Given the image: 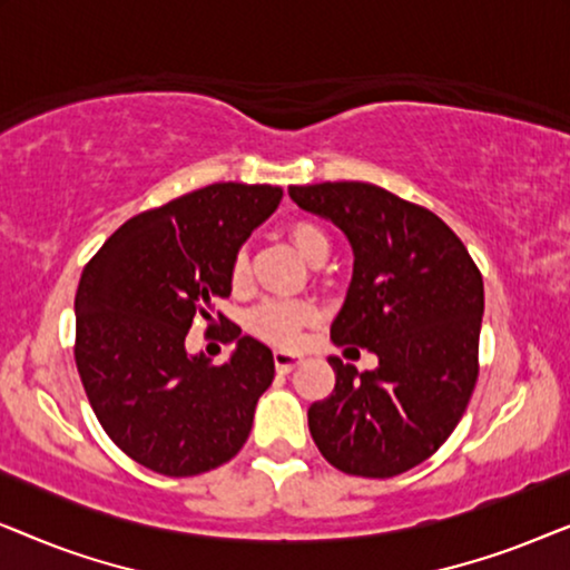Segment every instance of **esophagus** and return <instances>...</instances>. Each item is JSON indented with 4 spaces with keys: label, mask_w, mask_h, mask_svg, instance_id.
Instances as JSON below:
<instances>
[{
    "label": "esophagus",
    "mask_w": 570,
    "mask_h": 570,
    "mask_svg": "<svg viewBox=\"0 0 570 570\" xmlns=\"http://www.w3.org/2000/svg\"><path fill=\"white\" fill-rule=\"evenodd\" d=\"M303 363L301 353H291V350H275V368L279 373H291L295 365Z\"/></svg>",
    "instance_id": "1"
}]
</instances>
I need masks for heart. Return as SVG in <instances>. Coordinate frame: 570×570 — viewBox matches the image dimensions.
Here are the masks:
<instances>
[{"mask_svg":"<svg viewBox=\"0 0 570 570\" xmlns=\"http://www.w3.org/2000/svg\"><path fill=\"white\" fill-rule=\"evenodd\" d=\"M287 238L295 252H298L306 262H314L318 254H326V236L322 228H316L314 223H293L287 228ZM246 275V256L238 254L233 259V277L240 279ZM316 318V308L306 301H269L254 311L252 326L256 334H262L264 340L277 342V345H293L298 340L301 326L311 324Z\"/></svg>","mask_w":570,"mask_h":570,"instance_id":"obj_1","label":"heart"}]
</instances>
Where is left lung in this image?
I'll return each mask as SVG.
<instances>
[{
	"mask_svg": "<svg viewBox=\"0 0 570 570\" xmlns=\"http://www.w3.org/2000/svg\"><path fill=\"white\" fill-rule=\"evenodd\" d=\"M287 194L337 225L353 248L332 342L379 357L373 371L326 357L337 381L308 407V431L337 470L394 478L425 462L464 415L478 381L482 275L439 215L376 184L324 181Z\"/></svg>",
	"mask_w": 570,
	"mask_h": 570,
	"instance_id": "1",
	"label": "left lung"
}]
</instances>
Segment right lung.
I'll use <instances>...</instances> for the list:
<instances>
[{"instance_id": "1", "label": "right lung", "mask_w": 570, "mask_h": 570, "mask_svg": "<svg viewBox=\"0 0 570 570\" xmlns=\"http://www.w3.org/2000/svg\"><path fill=\"white\" fill-rule=\"evenodd\" d=\"M283 189L209 184L131 217L85 267L77 287L75 361L98 423L124 454L166 478L233 459L252 433L275 357L225 324L236 342L213 365L186 350L197 316L233 291V259L275 213Z\"/></svg>"}]
</instances>
